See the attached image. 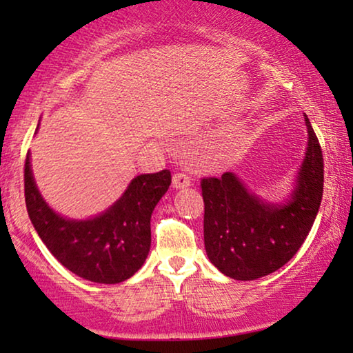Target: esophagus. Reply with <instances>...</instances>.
I'll return each instance as SVG.
<instances>
[{
    "mask_svg": "<svg viewBox=\"0 0 353 353\" xmlns=\"http://www.w3.org/2000/svg\"><path fill=\"white\" fill-rule=\"evenodd\" d=\"M172 185H173V188H176V190H183V188H188L191 185V178L188 176L186 173L178 172L172 178Z\"/></svg>",
    "mask_w": 353,
    "mask_h": 353,
    "instance_id": "obj_1",
    "label": "esophagus"
}]
</instances>
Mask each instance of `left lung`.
<instances>
[{"mask_svg": "<svg viewBox=\"0 0 353 353\" xmlns=\"http://www.w3.org/2000/svg\"><path fill=\"white\" fill-rule=\"evenodd\" d=\"M308 146L286 204L250 194L234 173L201 180L204 244L209 260L239 281L267 276L291 260L310 233L323 197V152L305 117Z\"/></svg>", "mask_w": 353, "mask_h": 353, "instance_id": "8db88e82", "label": "left lung"}]
</instances>
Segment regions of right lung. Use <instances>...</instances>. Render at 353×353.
I'll list each match as a JSON object with an SVG mask.
<instances>
[{
	"instance_id": "right-lung-1",
	"label": "right lung",
	"mask_w": 353,
	"mask_h": 353,
	"mask_svg": "<svg viewBox=\"0 0 353 353\" xmlns=\"http://www.w3.org/2000/svg\"><path fill=\"white\" fill-rule=\"evenodd\" d=\"M26 204L33 228L50 252L77 276L99 284L132 278L151 248V215L172 183L168 170L133 178L112 207L88 220H69L43 201L27 152Z\"/></svg>"
}]
</instances>
